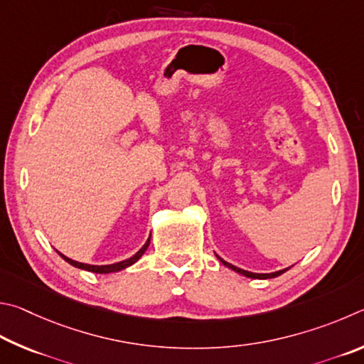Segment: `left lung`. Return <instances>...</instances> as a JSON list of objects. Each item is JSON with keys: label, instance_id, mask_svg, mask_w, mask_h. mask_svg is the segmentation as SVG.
<instances>
[{"label": "left lung", "instance_id": "obj_1", "mask_svg": "<svg viewBox=\"0 0 364 364\" xmlns=\"http://www.w3.org/2000/svg\"><path fill=\"white\" fill-rule=\"evenodd\" d=\"M218 259H219L220 262L224 264L225 267H228V269H232V270H235L237 273H241V275H245V277H247V278H257V279L275 278V277H279V275H282V273H284L286 270H288V269H284V270H278V272H275V273H252V272H246V270H243V269H238V267H235V265H232V264L225 262V260H222L219 256H218Z\"/></svg>", "mask_w": 364, "mask_h": 364}]
</instances>
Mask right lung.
Returning a JSON list of instances; mask_svg holds the SVG:
<instances>
[{"mask_svg": "<svg viewBox=\"0 0 364 364\" xmlns=\"http://www.w3.org/2000/svg\"><path fill=\"white\" fill-rule=\"evenodd\" d=\"M149 245H150V238L146 240V243L140 247V250L134 254L132 257H129V259H126V260H121V262H117V264H110V265H89V264H81V262H76V260H72V259H68V257H65L63 256V254H60V257L63 259V260H67V262L70 264V265H73V267H78V269H81V270H87V272H94V273H112V272H119V270H123V269H126V267H129V265H132L134 262H137V260L142 257V254L146 251V247H149Z\"/></svg>", "mask_w": 364, "mask_h": 364, "instance_id": "1", "label": "right lung"}]
</instances>
